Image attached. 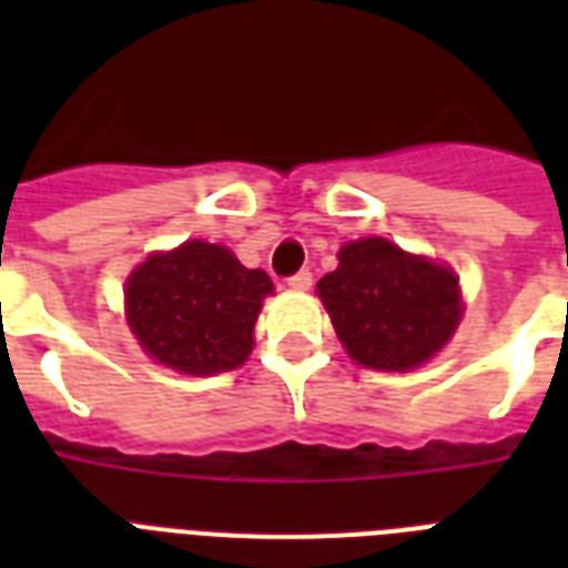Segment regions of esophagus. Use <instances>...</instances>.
<instances>
[{
	"mask_svg": "<svg viewBox=\"0 0 568 568\" xmlns=\"http://www.w3.org/2000/svg\"><path fill=\"white\" fill-rule=\"evenodd\" d=\"M288 285H292L294 292H306V288L312 285V271H306V267H303V271H297L294 276H288Z\"/></svg>",
	"mask_w": 568,
	"mask_h": 568,
	"instance_id": "34e87169",
	"label": "esophagus"
}]
</instances>
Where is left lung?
Returning <instances> with one entry per match:
<instances>
[{"mask_svg": "<svg viewBox=\"0 0 568 568\" xmlns=\"http://www.w3.org/2000/svg\"><path fill=\"white\" fill-rule=\"evenodd\" d=\"M318 294L342 345L359 365L409 372L427 363L459 324L457 276L386 239L351 241Z\"/></svg>", "mask_w": 568, "mask_h": 568, "instance_id": "obj_1", "label": "left lung"}]
</instances>
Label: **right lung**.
Here are the masks:
<instances>
[{
    "mask_svg": "<svg viewBox=\"0 0 568 568\" xmlns=\"http://www.w3.org/2000/svg\"><path fill=\"white\" fill-rule=\"evenodd\" d=\"M265 271H250L226 247L185 241L155 253L126 283V315L146 354L185 374L239 368L253 351Z\"/></svg>",
    "mask_w": 568,
    "mask_h": 568,
    "instance_id": "right-lung-1",
    "label": "right lung"
}]
</instances>
